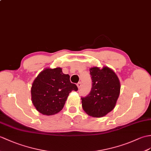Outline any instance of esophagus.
<instances>
[{
	"label": "esophagus",
	"mask_w": 151,
	"mask_h": 151,
	"mask_svg": "<svg viewBox=\"0 0 151 151\" xmlns=\"http://www.w3.org/2000/svg\"><path fill=\"white\" fill-rule=\"evenodd\" d=\"M82 84L81 82H79L78 83H77V86H78V89H80V87H82Z\"/></svg>",
	"instance_id": "34e87169"
}]
</instances>
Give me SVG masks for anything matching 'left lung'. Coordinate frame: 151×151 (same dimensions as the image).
<instances>
[{"mask_svg": "<svg viewBox=\"0 0 151 151\" xmlns=\"http://www.w3.org/2000/svg\"><path fill=\"white\" fill-rule=\"evenodd\" d=\"M92 87L82 97L83 111L93 117H102L113 109L120 91V83L115 73L107 67L90 69Z\"/></svg>", "mask_w": 151, "mask_h": 151, "instance_id": "obj_1", "label": "left lung"}]
</instances>
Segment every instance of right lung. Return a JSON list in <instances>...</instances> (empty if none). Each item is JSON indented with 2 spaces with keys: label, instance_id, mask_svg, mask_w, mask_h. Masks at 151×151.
<instances>
[{
  "label": "right lung",
  "instance_id": "obj_1",
  "mask_svg": "<svg viewBox=\"0 0 151 151\" xmlns=\"http://www.w3.org/2000/svg\"><path fill=\"white\" fill-rule=\"evenodd\" d=\"M72 91H76L78 87L70 82L69 75L64 74L60 68H47L34 80L31 99L38 112L44 115H52L62 109Z\"/></svg>",
  "mask_w": 151,
  "mask_h": 151
}]
</instances>
